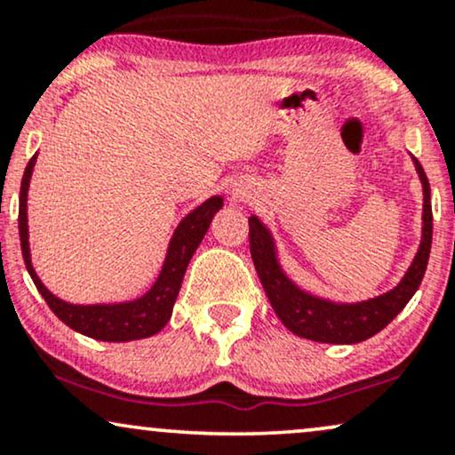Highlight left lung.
Listing matches in <instances>:
<instances>
[{
  "label": "left lung",
  "instance_id": "obj_1",
  "mask_svg": "<svg viewBox=\"0 0 455 455\" xmlns=\"http://www.w3.org/2000/svg\"><path fill=\"white\" fill-rule=\"evenodd\" d=\"M415 166L421 177V184H424V235H421V245L400 284L391 289L389 293L374 297V299L359 301V304H331V301L318 299V297L299 291L293 282L282 274L269 233L265 231L259 218H250V254H252L259 280L269 297L271 307L291 331L315 342H363L372 338L374 333H379L383 327H387L400 315L402 307L409 304V299L415 295L421 280H424L432 248L430 184H427V177L417 160Z\"/></svg>",
  "mask_w": 455,
  "mask_h": 455
}]
</instances>
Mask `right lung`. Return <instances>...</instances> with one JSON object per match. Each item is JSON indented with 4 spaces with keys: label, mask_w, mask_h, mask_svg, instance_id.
<instances>
[{
    "label": "right lung",
    "mask_w": 455,
    "mask_h": 455,
    "mask_svg": "<svg viewBox=\"0 0 455 455\" xmlns=\"http://www.w3.org/2000/svg\"><path fill=\"white\" fill-rule=\"evenodd\" d=\"M36 156L29 160L28 169H25L23 181H20V196H19V237H20V250H23L25 267H28L31 280H34L36 289L44 297L51 310L60 321H64L68 327L75 331L90 336L93 340L104 342H128L139 340V338H149L158 333L162 327L169 323L171 312H173L177 293L181 289V280H184L186 267L190 263L192 254L205 237L207 228L213 213L222 207L220 196H212L190 212L181 220L180 227L171 239L169 254H166L164 267H162L158 280L151 286L149 293L143 295L137 301L130 304H113V306H72L66 301L57 299L44 289V284L36 275L34 267L29 260V245H28V186L31 169H34Z\"/></svg>",
    "instance_id": "1"
}]
</instances>
